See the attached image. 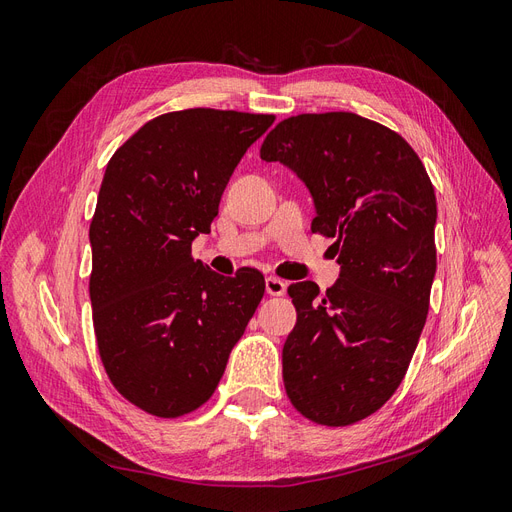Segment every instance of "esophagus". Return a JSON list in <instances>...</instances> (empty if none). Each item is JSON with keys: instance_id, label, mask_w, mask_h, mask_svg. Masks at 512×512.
I'll list each match as a JSON object with an SVG mask.
<instances>
[{"instance_id": "34e87169", "label": "esophagus", "mask_w": 512, "mask_h": 512, "mask_svg": "<svg viewBox=\"0 0 512 512\" xmlns=\"http://www.w3.org/2000/svg\"><path fill=\"white\" fill-rule=\"evenodd\" d=\"M286 286L288 284L284 280H280V277H275V275H269L265 280V288H267L269 297H282V294L286 292Z\"/></svg>"}]
</instances>
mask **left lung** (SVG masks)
Instances as JSON below:
<instances>
[{"label": "left lung", "instance_id": "left-lung-1", "mask_svg": "<svg viewBox=\"0 0 512 512\" xmlns=\"http://www.w3.org/2000/svg\"><path fill=\"white\" fill-rule=\"evenodd\" d=\"M314 198L312 230L335 239L339 282L288 288L297 324L282 365L305 418L344 427L380 410L404 380L436 275V192L397 132L354 113H305L277 123L260 147Z\"/></svg>", "mask_w": 512, "mask_h": 512}]
</instances>
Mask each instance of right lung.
Returning <instances> with one entry per match:
<instances>
[{
  "mask_svg": "<svg viewBox=\"0 0 512 512\" xmlns=\"http://www.w3.org/2000/svg\"><path fill=\"white\" fill-rule=\"evenodd\" d=\"M273 115L188 108L147 121L106 164L89 226V297L100 359L130 404L160 418L213 395L265 277L192 258L243 153Z\"/></svg>",
  "mask_w": 512,
  "mask_h": 512,
  "instance_id": "right-lung-1",
  "label": "right lung"
}]
</instances>
